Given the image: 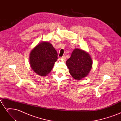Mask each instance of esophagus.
<instances>
[{"mask_svg":"<svg viewBox=\"0 0 121 121\" xmlns=\"http://www.w3.org/2000/svg\"><path fill=\"white\" fill-rule=\"evenodd\" d=\"M61 59L63 60H65V56H63L61 57Z\"/></svg>","mask_w":121,"mask_h":121,"instance_id":"1","label":"esophagus"}]
</instances>
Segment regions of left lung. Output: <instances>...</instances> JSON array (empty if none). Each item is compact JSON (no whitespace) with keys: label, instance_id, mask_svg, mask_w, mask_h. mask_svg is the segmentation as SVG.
Listing matches in <instances>:
<instances>
[{"label":"left lung","instance_id":"8db88e82","mask_svg":"<svg viewBox=\"0 0 121 121\" xmlns=\"http://www.w3.org/2000/svg\"><path fill=\"white\" fill-rule=\"evenodd\" d=\"M69 74L73 78L80 80L86 77L92 67V60L85 50L75 48L66 61Z\"/></svg>","mask_w":121,"mask_h":121}]
</instances>
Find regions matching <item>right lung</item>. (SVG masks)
Returning a JSON list of instances; mask_svg holds the SVG:
<instances>
[{"instance_id":"add662e5","label":"right lung","mask_w":121,"mask_h":121,"mask_svg":"<svg viewBox=\"0 0 121 121\" xmlns=\"http://www.w3.org/2000/svg\"><path fill=\"white\" fill-rule=\"evenodd\" d=\"M57 53L48 41H42L33 48L29 56V63L36 74L45 76L52 71L57 60Z\"/></svg>"}]
</instances>
